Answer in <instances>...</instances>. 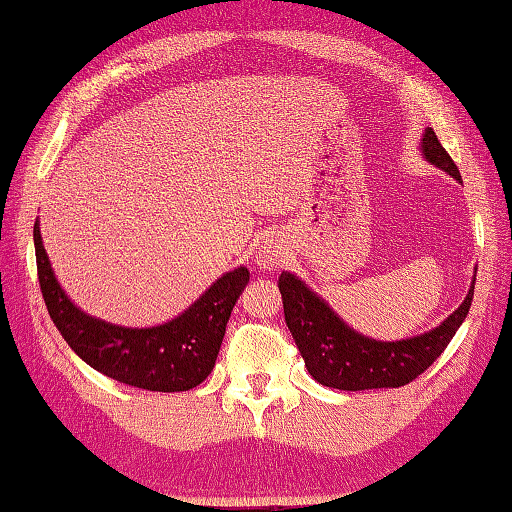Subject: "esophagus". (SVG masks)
<instances>
[{
    "label": "esophagus",
    "instance_id": "obj_1",
    "mask_svg": "<svg viewBox=\"0 0 512 512\" xmlns=\"http://www.w3.org/2000/svg\"><path fill=\"white\" fill-rule=\"evenodd\" d=\"M283 260V252L281 247L272 240H263V243L258 245V252H256V265H260L263 269H272Z\"/></svg>",
    "mask_w": 512,
    "mask_h": 512
}]
</instances>
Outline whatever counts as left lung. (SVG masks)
<instances>
[{
    "mask_svg": "<svg viewBox=\"0 0 512 512\" xmlns=\"http://www.w3.org/2000/svg\"><path fill=\"white\" fill-rule=\"evenodd\" d=\"M421 153L432 165L461 180L455 160L441 147L437 133L430 127L423 133ZM278 289L283 296L285 323L303 356L307 372L327 388L356 392L401 388L426 372L464 323L475 294V281L468 289L466 301L446 321L435 330L403 341H374L354 332L321 296H316L294 274L283 272L278 276Z\"/></svg>",
    "mask_w": 512,
    "mask_h": 512,
    "instance_id": "obj_1",
    "label": "left lung"
}]
</instances>
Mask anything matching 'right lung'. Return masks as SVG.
<instances>
[{
	"label": "right lung",
	"mask_w": 512,
	"mask_h": 512,
	"mask_svg": "<svg viewBox=\"0 0 512 512\" xmlns=\"http://www.w3.org/2000/svg\"><path fill=\"white\" fill-rule=\"evenodd\" d=\"M33 240L46 310L71 350L93 370L151 392L191 390L214 370L231 310L249 283L247 267L220 276L173 321L136 330L100 321L75 307L53 274L37 220Z\"/></svg>",
	"instance_id": "1"
}]
</instances>
